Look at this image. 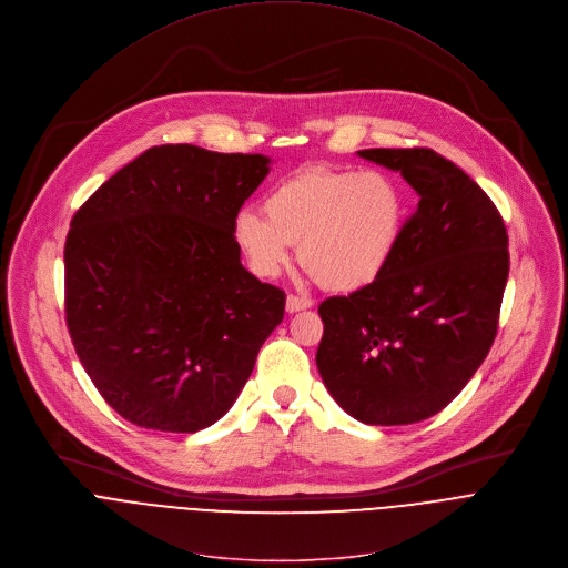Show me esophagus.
<instances>
[{
  "mask_svg": "<svg viewBox=\"0 0 568 568\" xmlns=\"http://www.w3.org/2000/svg\"><path fill=\"white\" fill-rule=\"evenodd\" d=\"M285 307H287V312H290V314H294V312H301V310L312 307V298H307V296H298V294H290V296H287Z\"/></svg>",
  "mask_w": 568,
  "mask_h": 568,
  "instance_id": "esophagus-1",
  "label": "esophagus"
}]
</instances>
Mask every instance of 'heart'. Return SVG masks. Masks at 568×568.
I'll use <instances>...</instances> for the list:
<instances>
[{"mask_svg": "<svg viewBox=\"0 0 568 568\" xmlns=\"http://www.w3.org/2000/svg\"><path fill=\"white\" fill-rule=\"evenodd\" d=\"M243 210L234 241L254 274L278 276L301 245L303 267L327 290L354 292L384 272L404 227L399 184L382 171L303 169Z\"/></svg>", "mask_w": 568, "mask_h": 568, "instance_id": "b5f03b06", "label": "heart"}]
</instances>
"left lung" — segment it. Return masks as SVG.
<instances>
[{
  "label": "left lung",
  "instance_id": "obj_1",
  "mask_svg": "<svg viewBox=\"0 0 568 568\" xmlns=\"http://www.w3.org/2000/svg\"><path fill=\"white\" fill-rule=\"evenodd\" d=\"M419 194L393 258L318 305L316 365L356 422L406 426L444 410L486 358L508 278L506 225L484 189L433 149H363Z\"/></svg>",
  "mask_w": 568,
  "mask_h": 568
}]
</instances>
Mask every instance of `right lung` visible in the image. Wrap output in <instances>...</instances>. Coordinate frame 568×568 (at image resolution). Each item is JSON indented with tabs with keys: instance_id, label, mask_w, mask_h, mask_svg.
<instances>
[{
	"instance_id": "right-lung-1",
	"label": "right lung",
	"mask_w": 568,
	"mask_h": 568,
	"mask_svg": "<svg viewBox=\"0 0 568 568\" xmlns=\"http://www.w3.org/2000/svg\"><path fill=\"white\" fill-rule=\"evenodd\" d=\"M261 153L151 146L75 212L64 312L75 352L126 422L199 433L236 402L283 321L285 292L241 265L234 221Z\"/></svg>"
}]
</instances>
